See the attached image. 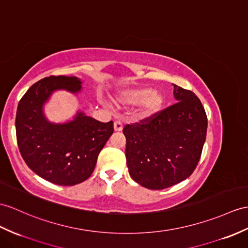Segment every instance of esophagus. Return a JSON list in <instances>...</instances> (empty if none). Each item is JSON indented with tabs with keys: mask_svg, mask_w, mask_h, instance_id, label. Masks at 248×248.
<instances>
[{
	"mask_svg": "<svg viewBox=\"0 0 248 248\" xmlns=\"http://www.w3.org/2000/svg\"><path fill=\"white\" fill-rule=\"evenodd\" d=\"M113 128L116 131H121L123 129V123L121 122V121H116V122L113 123Z\"/></svg>",
	"mask_w": 248,
	"mask_h": 248,
	"instance_id": "1",
	"label": "esophagus"
}]
</instances>
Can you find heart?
Returning a JSON list of instances; mask_svg holds the SVG:
<instances>
[{"label": "heart", "mask_w": 248, "mask_h": 248, "mask_svg": "<svg viewBox=\"0 0 248 248\" xmlns=\"http://www.w3.org/2000/svg\"><path fill=\"white\" fill-rule=\"evenodd\" d=\"M119 102L122 105L139 104L138 116L146 119L153 117L161 109L164 103V96L158 90H150L148 87L140 86L121 93Z\"/></svg>", "instance_id": "b5f03b06"}]
</instances>
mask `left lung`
Instances as JSON below:
<instances>
[{
  "label": "left lung",
  "instance_id": "8db88e82",
  "mask_svg": "<svg viewBox=\"0 0 248 248\" xmlns=\"http://www.w3.org/2000/svg\"><path fill=\"white\" fill-rule=\"evenodd\" d=\"M173 87L177 103L123 128L130 177L154 190L188 178L206 139L207 116L200 99L190 90Z\"/></svg>",
  "mask_w": 248,
  "mask_h": 248
}]
</instances>
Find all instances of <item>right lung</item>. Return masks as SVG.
<instances>
[{
	"label": "right lung",
	"mask_w": 248,
	"mask_h": 248,
	"mask_svg": "<svg viewBox=\"0 0 248 248\" xmlns=\"http://www.w3.org/2000/svg\"><path fill=\"white\" fill-rule=\"evenodd\" d=\"M57 89L76 93L81 90V80L50 76L34 83L17 105L16 141L33 172L53 184L71 186L92 176L100 152L112 135L113 123H102L83 112L68 123H49L43 105Z\"/></svg>",
	"instance_id": "obj_1"
}]
</instances>
